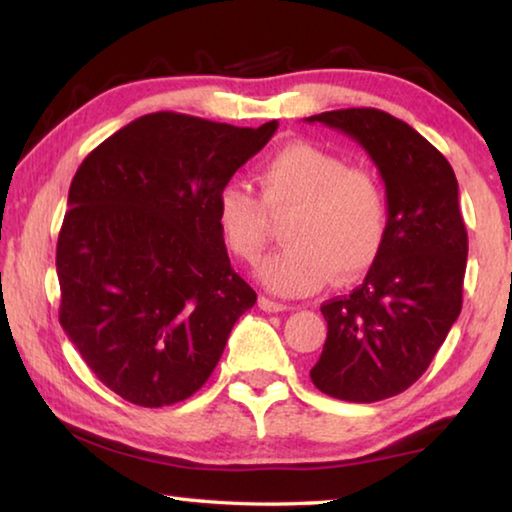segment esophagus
Listing matches in <instances>:
<instances>
[{
  "label": "esophagus",
  "mask_w": 512,
  "mask_h": 512,
  "mask_svg": "<svg viewBox=\"0 0 512 512\" xmlns=\"http://www.w3.org/2000/svg\"><path fill=\"white\" fill-rule=\"evenodd\" d=\"M259 307H262L264 311H268V314H280V311H287L289 309L287 305H284V302H277V300H271V298H266V296L259 298Z\"/></svg>",
  "instance_id": "34e87169"
}]
</instances>
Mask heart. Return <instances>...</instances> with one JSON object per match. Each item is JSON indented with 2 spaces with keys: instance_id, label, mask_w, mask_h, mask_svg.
Returning <instances> with one entry per match:
<instances>
[{
  "instance_id": "heart-1",
  "label": "heart",
  "mask_w": 512,
  "mask_h": 512,
  "mask_svg": "<svg viewBox=\"0 0 512 512\" xmlns=\"http://www.w3.org/2000/svg\"><path fill=\"white\" fill-rule=\"evenodd\" d=\"M258 201L244 185L228 183L216 196V225L244 262L262 257L271 216L284 225L287 248L259 266V280L280 296H307L327 277L343 284L375 264L388 232V198L375 173L350 167L341 155L296 142L273 153L257 171Z\"/></svg>"
}]
</instances>
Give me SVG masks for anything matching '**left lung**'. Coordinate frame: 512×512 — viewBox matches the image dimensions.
Instances as JSON below:
<instances>
[{"label": "left lung", "mask_w": 512, "mask_h": 512, "mask_svg": "<svg viewBox=\"0 0 512 512\" xmlns=\"http://www.w3.org/2000/svg\"><path fill=\"white\" fill-rule=\"evenodd\" d=\"M363 146L388 198V232L350 296L323 302L327 339L311 381L345 402H379L415 384L463 305L467 230L452 164L406 121L377 108L307 117Z\"/></svg>", "instance_id": "8db88e82"}]
</instances>
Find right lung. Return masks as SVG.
Returning a JSON list of instances; mask_svg holds the SVG:
<instances>
[{
    "instance_id": "add662e5",
    "label": "right lung",
    "mask_w": 512,
    "mask_h": 512,
    "mask_svg": "<svg viewBox=\"0 0 512 512\" xmlns=\"http://www.w3.org/2000/svg\"><path fill=\"white\" fill-rule=\"evenodd\" d=\"M259 128L151 112L76 171L58 235L60 325L112 393L137 406L192 397L257 293L232 271L216 196L259 153Z\"/></svg>"
}]
</instances>
